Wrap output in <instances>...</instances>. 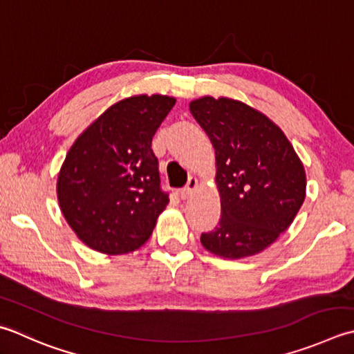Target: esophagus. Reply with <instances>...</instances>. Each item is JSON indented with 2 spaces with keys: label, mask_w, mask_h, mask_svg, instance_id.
<instances>
[{
  "label": "esophagus",
  "mask_w": 354,
  "mask_h": 354,
  "mask_svg": "<svg viewBox=\"0 0 354 354\" xmlns=\"http://www.w3.org/2000/svg\"><path fill=\"white\" fill-rule=\"evenodd\" d=\"M198 185H199L198 179L190 178L189 183H187V185L181 190V193H179V195H181V199H189L193 195V193H195V190L198 189Z\"/></svg>",
  "instance_id": "34e87169"
}]
</instances>
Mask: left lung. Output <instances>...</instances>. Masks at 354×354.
<instances>
[{
	"label": "left lung",
	"mask_w": 354,
	"mask_h": 354,
	"mask_svg": "<svg viewBox=\"0 0 354 354\" xmlns=\"http://www.w3.org/2000/svg\"><path fill=\"white\" fill-rule=\"evenodd\" d=\"M216 158L221 219L201 244L225 259L261 253L293 223L306 199V170L283 131L247 104L213 96L190 102Z\"/></svg>",
	"instance_id": "obj_1"
}]
</instances>
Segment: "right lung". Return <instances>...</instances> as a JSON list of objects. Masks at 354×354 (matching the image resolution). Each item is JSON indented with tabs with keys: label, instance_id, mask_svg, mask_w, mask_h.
<instances>
[{
	"label": "right lung",
	"instance_id": "add662e5",
	"mask_svg": "<svg viewBox=\"0 0 354 354\" xmlns=\"http://www.w3.org/2000/svg\"><path fill=\"white\" fill-rule=\"evenodd\" d=\"M175 102L165 95L118 101L68 150L58 175V203L87 247L124 254L151 236L169 204L151 140Z\"/></svg>",
	"mask_w": 354,
	"mask_h": 354
}]
</instances>
